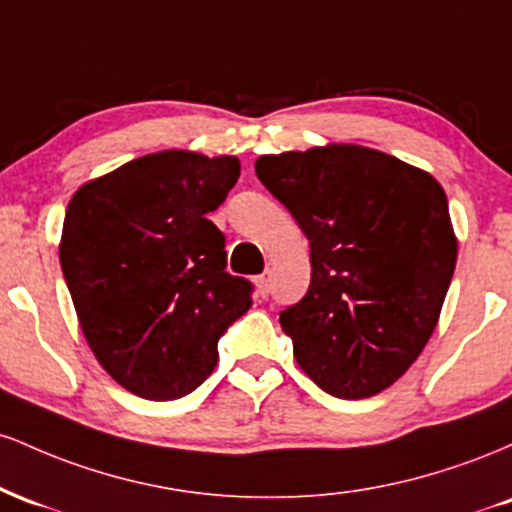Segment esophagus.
<instances>
[{
    "label": "esophagus",
    "mask_w": 512,
    "mask_h": 512,
    "mask_svg": "<svg viewBox=\"0 0 512 512\" xmlns=\"http://www.w3.org/2000/svg\"><path fill=\"white\" fill-rule=\"evenodd\" d=\"M255 284H257V296L267 298L269 296V276H264V274L257 276Z\"/></svg>",
    "instance_id": "1"
}]
</instances>
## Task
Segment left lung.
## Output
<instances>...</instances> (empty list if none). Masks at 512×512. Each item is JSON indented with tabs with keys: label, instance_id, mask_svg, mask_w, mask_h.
<instances>
[{
	"label": "left lung",
	"instance_id": "1",
	"mask_svg": "<svg viewBox=\"0 0 512 512\" xmlns=\"http://www.w3.org/2000/svg\"><path fill=\"white\" fill-rule=\"evenodd\" d=\"M255 173L310 240V286L281 310L298 366L339 399L407 373L457 262L448 197L426 170L356 144L260 156Z\"/></svg>",
	"mask_w": 512,
	"mask_h": 512
}]
</instances>
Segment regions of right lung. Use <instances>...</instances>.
<instances>
[{
    "label": "right lung",
    "instance_id": "1",
    "mask_svg": "<svg viewBox=\"0 0 512 512\" xmlns=\"http://www.w3.org/2000/svg\"><path fill=\"white\" fill-rule=\"evenodd\" d=\"M238 175L236 156L170 149L69 199L64 281L93 356L134 395H190L216 368L221 334L250 310L252 284L226 272V238L207 219Z\"/></svg>",
    "mask_w": 512,
    "mask_h": 512
}]
</instances>
